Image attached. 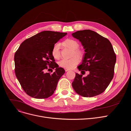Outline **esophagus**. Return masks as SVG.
Instances as JSON below:
<instances>
[{
	"instance_id": "34e87169",
	"label": "esophagus",
	"mask_w": 131,
	"mask_h": 131,
	"mask_svg": "<svg viewBox=\"0 0 131 131\" xmlns=\"http://www.w3.org/2000/svg\"><path fill=\"white\" fill-rule=\"evenodd\" d=\"M65 72H67L68 71H70V70L67 69V68H65Z\"/></svg>"
}]
</instances>
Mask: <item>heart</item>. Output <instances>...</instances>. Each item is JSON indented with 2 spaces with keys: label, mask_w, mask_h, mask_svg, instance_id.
Wrapping results in <instances>:
<instances>
[{
  "label": "heart",
  "mask_w": 131,
  "mask_h": 131,
  "mask_svg": "<svg viewBox=\"0 0 131 131\" xmlns=\"http://www.w3.org/2000/svg\"><path fill=\"white\" fill-rule=\"evenodd\" d=\"M61 45L64 47L69 48L72 50L71 56H73L70 59H63L59 61V65L65 68L71 69L77 65L79 63L78 57H74L76 56L79 57H81L83 55V51L79 49V43L77 40L73 39H66L64 40ZM52 57L56 59H59L60 58V45L59 43L54 44L51 50Z\"/></svg>",
  "instance_id": "b5f03b06"
}]
</instances>
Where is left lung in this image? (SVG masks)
<instances>
[{
  "instance_id": "8db88e82",
  "label": "left lung",
  "mask_w": 131,
  "mask_h": 131,
  "mask_svg": "<svg viewBox=\"0 0 131 131\" xmlns=\"http://www.w3.org/2000/svg\"><path fill=\"white\" fill-rule=\"evenodd\" d=\"M72 35L80 41L85 49L78 70L82 74L85 71L89 72L85 77L76 73L72 86L82 97L99 95L106 90L114 77L116 56L112 43L107 38L90 30L78 31Z\"/></svg>"
}]
</instances>
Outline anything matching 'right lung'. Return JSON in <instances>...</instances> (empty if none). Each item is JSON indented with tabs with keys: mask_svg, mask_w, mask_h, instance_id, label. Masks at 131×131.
Wrapping results in <instances>:
<instances>
[{
	"mask_svg": "<svg viewBox=\"0 0 131 131\" xmlns=\"http://www.w3.org/2000/svg\"><path fill=\"white\" fill-rule=\"evenodd\" d=\"M67 33L44 31L24 40L14 55L16 77L24 91L30 97L45 99L53 94L58 82L65 73L51 54L53 46ZM55 70L46 73L47 66Z\"/></svg>",
	"mask_w": 131,
	"mask_h": 131,
	"instance_id": "1",
	"label": "right lung"
}]
</instances>
